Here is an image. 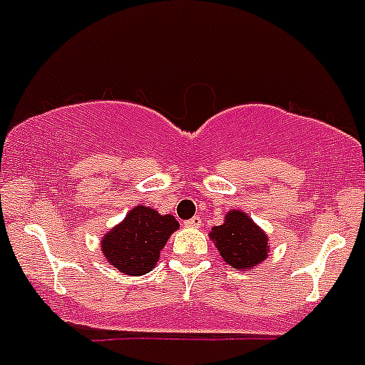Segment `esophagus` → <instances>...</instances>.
I'll use <instances>...</instances> for the list:
<instances>
[{
    "instance_id": "34e87169",
    "label": "esophagus",
    "mask_w": 365,
    "mask_h": 365,
    "mask_svg": "<svg viewBox=\"0 0 365 365\" xmlns=\"http://www.w3.org/2000/svg\"><path fill=\"white\" fill-rule=\"evenodd\" d=\"M187 226H189V228H200V225H201V217H197V215H194V217H190L189 221L185 222Z\"/></svg>"
}]
</instances>
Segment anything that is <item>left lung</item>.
<instances>
[{
  "mask_svg": "<svg viewBox=\"0 0 365 365\" xmlns=\"http://www.w3.org/2000/svg\"><path fill=\"white\" fill-rule=\"evenodd\" d=\"M222 260L235 269H251L267 258V233L242 210H230L221 226L208 233Z\"/></svg>",
  "mask_w": 365,
  "mask_h": 365,
  "instance_id": "8db88e82",
  "label": "left lung"
}]
</instances>
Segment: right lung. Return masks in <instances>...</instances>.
Masks as SVG:
<instances>
[{
	"instance_id": "add662e5",
	"label": "right lung",
	"mask_w": 365,
	"mask_h": 365,
	"mask_svg": "<svg viewBox=\"0 0 365 365\" xmlns=\"http://www.w3.org/2000/svg\"><path fill=\"white\" fill-rule=\"evenodd\" d=\"M180 228L173 215L137 205L118 226L101 239V253L119 272L130 277L146 274L157 265L162 247Z\"/></svg>"
}]
</instances>
